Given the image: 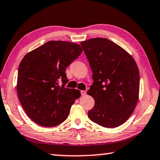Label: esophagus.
Here are the masks:
<instances>
[{
	"mask_svg": "<svg viewBox=\"0 0 160 160\" xmlns=\"http://www.w3.org/2000/svg\"><path fill=\"white\" fill-rule=\"evenodd\" d=\"M86 94H87L86 91H81V94H82V96H84Z\"/></svg>",
	"mask_w": 160,
	"mask_h": 160,
	"instance_id": "esophagus-1",
	"label": "esophagus"
}]
</instances>
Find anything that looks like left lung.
Here are the masks:
<instances>
[{
    "label": "left lung",
    "instance_id": "obj_1",
    "mask_svg": "<svg viewBox=\"0 0 160 160\" xmlns=\"http://www.w3.org/2000/svg\"><path fill=\"white\" fill-rule=\"evenodd\" d=\"M81 46L94 80L87 94L95 104L88 117L107 128L119 127L131 116L138 100L140 79L137 63L124 49L107 38H91Z\"/></svg>",
    "mask_w": 160,
    "mask_h": 160
}]
</instances>
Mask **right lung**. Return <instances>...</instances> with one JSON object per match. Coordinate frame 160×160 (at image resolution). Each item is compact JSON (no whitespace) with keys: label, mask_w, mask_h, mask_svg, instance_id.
Masks as SVG:
<instances>
[{"label":"right lung","mask_w":160,"mask_h":160,"mask_svg":"<svg viewBox=\"0 0 160 160\" xmlns=\"http://www.w3.org/2000/svg\"><path fill=\"white\" fill-rule=\"evenodd\" d=\"M82 52L77 43L51 41L27 53L21 61L17 93L27 115L36 124L52 127L67 119L81 93L65 87L68 82L65 71Z\"/></svg>","instance_id":"right-lung-1"}]
</instances>
